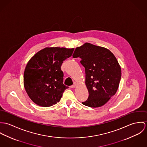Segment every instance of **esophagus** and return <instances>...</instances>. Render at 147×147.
<instances>
[{
  "instance_id": "1",
  "label": "esophagus",
  "mask_w": 147,
  "mask_h": 147,
  "mask_svg": "<svg viewBox=\"0 0 147 147\" xmlns=\"http://www.w3.org/2000/svg\"><path fill=\"white\" fill-rule=\"evenodd\" d=\"M77 84V83H76V82H75V83H74V84H73V85L71 86V88H75V87H76Z\"/></svg>"
}]
</instances>
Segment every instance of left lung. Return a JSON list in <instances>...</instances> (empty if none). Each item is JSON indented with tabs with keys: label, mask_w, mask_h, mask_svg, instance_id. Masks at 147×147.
Masks as SVG:
<instances>
[{
	"label": "left lung",
	"mask_w": 147,
	"mask_h": 147,
	"mask_svg": "<svg viewBox=\"0 0 147 147\" xmlns=\"http://www.w3.org/2000/svg\"><path fill=\"white\" fill-rule=\"evenodd\" d=\"M73 57H80L85 67V83L89 96L82 104L91 108L103 106L119 87L121 68L116 57L109 49L89 43L77 47Z\"/></svg>",
	"instance_id": "1"
}]
</instances>
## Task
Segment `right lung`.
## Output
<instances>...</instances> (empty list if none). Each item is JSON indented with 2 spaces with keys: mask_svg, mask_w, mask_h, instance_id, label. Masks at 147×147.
Listing matches in <instances>:
<instances>
[{
  "mask_svg": "<svg viewBox=\"0 0 147 147\" xmlns=\"http://www.w3.org/2000/svg\"><path fill=\"white\" fill-rule=\"evenodd\" d=\"M74 50V48L47 47L29 60L24 71V86L35 104L48 107L60 101L68 88L63 83L64 74L61 66Z\"/></svg>",
  "mask_w": 147,
  "mask_h": 147,
  "instance_id": "right-lung-1",
  "label": "right lung"
}]
</instances>
